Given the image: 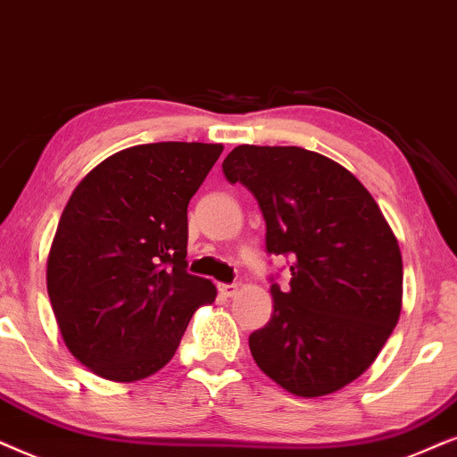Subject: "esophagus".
Masks as SVG:
<instances>
[{
  "label": "esophagus",
  "mask_w": 457,
  "mask_h": 457,
  "mask_svg": "<svg viewBox=\"0 0 457 457\" xmlns=\"http://www.w3.org/2000/svg\"><path fill=\"white\" fill-rule=\"evenodd\" d=\"M236 290H238L236 284H219V292H221L223 296H234Z\"/></svg>",
  "instance_id": "34e87169"
}]
</instances>
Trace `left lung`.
Wrapping results in <instances>:
<instances>
[{
  "label": "left lung",
  "instance_id": "obj_1",
  "mask_svg": "<svg viewBox=\"0 0 457 457\" xmlns=\"http://www.w3.org/2000/svg\"><path fill=\"white\" fill-rule=\"evenodd\" d=\"M263 212L267 253L290 254V286L248 338L253 360L296 397H324L372 366L403 301L399 242L360 179L299 145L242 144L223 161Z\"/></svg>",
  "mask_w": 457,
  "mask_h": 457
}]
</instances>
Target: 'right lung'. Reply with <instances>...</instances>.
Listing matches in <instances>:
<instances>
[{
  "mask_svg": "<svg viewBox=\"0 0 457 457\" xmlns=\"http://www.w3.org/2000/svg\"><path fill=\"white\" fill-rule=\"evenodd\" d=\"M221 144L158 142L108 156L79 181L47 254V295L72 355L112 382L165 368L211 279L186 271L187 203Z\"/></svg>",
  "mask_w": 457,
  "mask_h": 457,
  "instance_id": "add662e5",
  "label": "right lung"
}]
</instances>
